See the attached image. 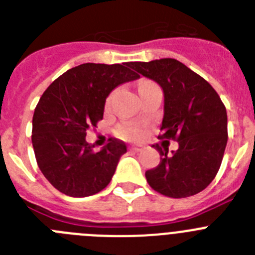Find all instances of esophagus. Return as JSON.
Masks as SVG:
<instances>
[{"mask_svg": "<svg viewBox=\"0 0 255 255\" xmlns=\"http://www.w3.org/2000/svg\"><path fill=\"white\" fill-rule=\"evenodd\" d=\"M129 149L132 150V152H141L143 150V145H130Z\"/></svg>", "mask_w": 255, "mask_h": 255, "instance_id": "34e87169", "label": "esophagus"}]
</instances>
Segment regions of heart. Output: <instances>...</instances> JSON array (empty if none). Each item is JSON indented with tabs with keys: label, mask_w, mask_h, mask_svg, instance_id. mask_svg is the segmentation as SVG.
Masks as SVG:
<instances>
[{
	"label": "heart",
	"mask_w": 255,
	"mask_h": 255,
	"mask_svg": "<svg viewBox=\"0 0 255 255\" xmlns=\"http://www.w3.org/2000/svg\"><path fill=\"white\" fill-rule=\"evenodd\" d=\"M145 84H149V83L145 82V83H143L141 85H145ZM110 103H111V97H108L107 102H106V106L108 107V106H110ZM117 135L124 139H128V140H138V139L143 138L144 129L141 128V126L135 125V124H124V125H121L120 128L117 129Z\"/></svg>",
	"instance_id": "b5f03b06"
}]
</instances>
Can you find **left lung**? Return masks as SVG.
Segmentation results:
<instances>
[{"instance_id":"obj_1","label":"left lung","mask_w":255,"mask_h":255,"mask_svg":"<svg viewBox=\"0 0 255 255\" xmlns=\"http://www.w3.org/2000/svg\"><path fill=\"white\" fill-rule=\"evenodd\" d=\"M138 74L158 83L164 94L159 139L176 140L179 149L152 147L161 154L145 172L153 190L170 198L198 194L213 181L227 144L226 107L207 80L175 58L129 62Z\"/></svg>"}]
</instances>
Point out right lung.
<instances>
[{
	"label": "right lung",
	"instance_id": "add662e5",
	"mask_svg": "<svg viewBox=\"0 0 255 255\" xmlns=\"http://www.w3.org/2000/svg\"><path fill=\"white\" fill-rule=\"evenodd\" d=\"M128 66L129 62H89L73 67L47 88L35 107L31 143L38 167L69 197H89L103 190L126 152L125 143L112 138L94 152L85 135L103 119L108 94L139 78Z\"/></svg>",
	"mask_w": 255,
	"mask_h": 255
}]
</instances>
